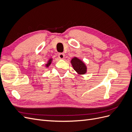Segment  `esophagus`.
Returning <instances> with one entry per match:
<instances>
[{
	"label": "esophagus",
	"instance_id": "esophagus-1",
	"mask_svg": "<svg viewBox=\"0 0 132 132\" xmlns=\"http://www.w3.org/2000/svg\"><path fill=\"white\" fill-rule=\"evenodd\" d=\"M64 54H63V53H59L58 54V57L60 58V59H63L64 58Z\"/></svg>",
	"mask_w": 132,
	"mask_h": 132
}]
</instances>
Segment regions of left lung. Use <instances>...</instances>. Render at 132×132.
Returning a JSON list of instances; mask_svg holds the SVG:
<instances>
[{
    "instance_id": "left-lung-1",
    "label": "left lung",
    "mask_w": 132,
    "mask_h": 132,
    "mask_svg": "<svg viewBox=\"0 0 132 132\" xmlns=\"http://www.w3.org/2000/svg\"><path fill=\"white\" fill-rule=\"evenodd\" d=\"M71 63L74 70L79 74H84L86 72V67L81 61L74 57L71 61Z\"/></svg>"
}]
</instances>
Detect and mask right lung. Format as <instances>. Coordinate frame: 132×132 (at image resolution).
<instances>
[{
    "label": "right lung",
    "instance_id": "1",
    "mask_svg": "<svg viewBox=\"0 0 132 132\" xmlns=\"http://www.w3.org/2000/svg\"><path fill=\"white\" fill-rule=\"evenodd\" d=\"M51 62H52V59H50V60H49V61H48V63L46 64L47 67H48V66L51 64Z\"/></svg>",
    "mask_w": 132,
    "mask_h": 132
}]
</instances>
